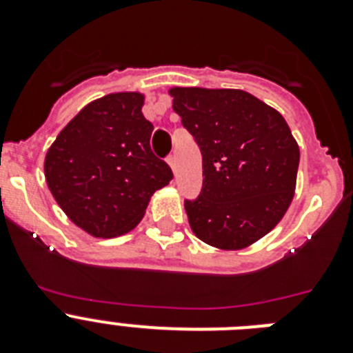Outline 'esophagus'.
<instances>
[{
  "mask_svg": "<svg viewBox=\"0 0 353 353\" xmlns=\"http://www.w3.org/2000/svg\"><path fill=\"white\" fill-rule=\"evenodd\" d=\"M168 164H170V168L174 173V171H176V157H174V155H170V157H168Z\"/></svg>",
  "mask_w": 353,
  "mask_h": 353,
  "instance_id": "34e87169",
  "label": "esophagus"
}]
</instances>
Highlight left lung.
<instances>
[{"label":"left lung","instance_id":"8db88e82","mask_svg":"<svg viewBox=\"0 0 353 353\" xmlns=\"http://www.w3.org/2000/svg\"><path fill=\"white\" fill-rule=\"evenodd\" d=\"M174 113L203 155V187L185 201L191 230L223 251L252 245L295 194L299 145L279 111L244 90L170 88Z\"/></svg>","mask_w":353,"mask_h":353}]
</instances>
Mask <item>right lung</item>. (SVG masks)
<instances>
[{"label":"right lung","instance_id":"right-lung-1","mask_svg":"<svg viewBox=\"0 0 353 353\" xmlns=\"http://www.w3.org/2000/svg\"><path fill=\"white\" fill-rule=\"evenodd\" d=\"M145 95L118 92L84 105L49 146L43 173L56 203L97 239L129 233L155 191L173 179L150 148Z\"/></svg>","mask_w":353,"mask_h":353}]
</instances>
